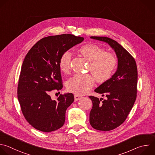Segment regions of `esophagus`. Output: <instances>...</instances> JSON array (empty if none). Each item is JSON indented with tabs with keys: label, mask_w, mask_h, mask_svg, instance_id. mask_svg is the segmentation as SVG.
I'll return each instance as SVG.
<instances>
[{
	"label": "esophagus",
	"mask_w": 155,
	"mask_h": 155,
	"mask_svg": "<svg viewBox=\"0 0 155 155\" xmlns=\"http://www.w3.org/2000/svg\"><path fill=\"white\" fill-rule=\"evenodd\" d=\"M81 98H82L81 95H78V94H75L74 95V98H75V100H76V101L81 99Z\"/></svg>",
	"instance_id": "esophagus-1"
}]
</instances>
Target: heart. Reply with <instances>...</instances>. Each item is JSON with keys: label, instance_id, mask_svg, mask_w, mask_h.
<instances>
[{"label": "heart", "instance_id": "1", "mask_svg": "<svg viewBox=\"0 0 155 155\" xmlns=\"http://www.w3.org/2000/svg\"><path fill=\"white\" fill-rule=\"evenodd\" d=\"M79 52L89 61V71L94 75L97 81L103 83L109 80L115 71L117 60L110 52L95 44H86L78 49ZM71 54L66 51L61 55L59 66L63 72H68L71 68ZM94 77L89 74L75 75L69 79L66 87L69 91L78 94L87 93L94 86Z\"/></svg>", "mask_w": 155, "mask_h": 155}]
</instances>
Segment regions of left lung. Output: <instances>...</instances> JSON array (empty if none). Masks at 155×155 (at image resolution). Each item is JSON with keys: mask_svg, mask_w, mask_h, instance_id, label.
I'll use <instances>...</instances> for the list:
<instances>
[{"mask_svg": "<svg viewBox=\"0 0 155 155\" xmlns=\"http://www.w3.org/2000/svg\"><path fill=\"white\" fill-rule=\"evenodd\" d=\"M91 39L108 43L114 50L118 63L116 72L94 91L106 95V100L94 96L89 122L95 130L108 131L118 127L126 120L136 98L137 69L134 58L117 41L104 36Z\"/></svg>", "mask_w": 155, "mask_h": 155, "instance_id": "1", "label": "left lung"}]
</instances>
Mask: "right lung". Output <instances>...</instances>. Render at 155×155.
I'll list each match as a JSON object with an SVG mask.
<instances>
[{"label":"right lung","instance_id":"right-lung-1","mask_svg":"<svg viewBox=\"0 0 155 155\" xmlns=\"http://www.w3.org/2000/svg\"><path fill=\"white\" fill-rule=\"evenodd\" d=\"M83 40L71 34L45 37L26 55L18 82V98L24 117L35 129L48 133L63 126L74 95L61 94L53 100L49 94L63 87L59 66L61 55Z\"/></svg>","mask_w":155,"mask_h":155}]
</instances>
